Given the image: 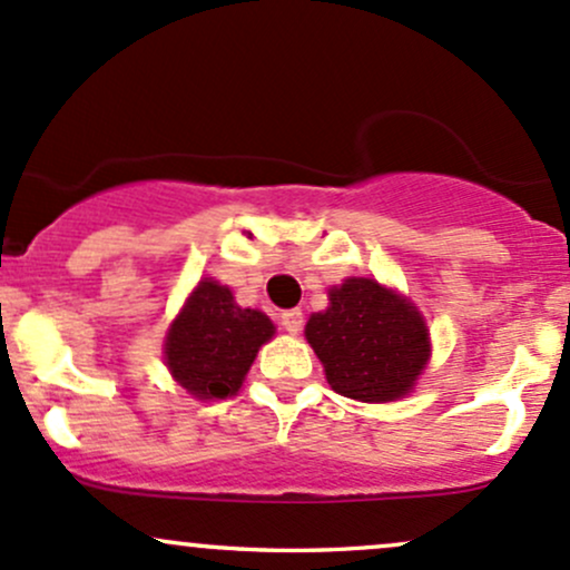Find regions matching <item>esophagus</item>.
<instances>
[{
	"instance_id": "esophagus-1",
	"label": "esophagus",
	"mask_w": 570,
	"mask_h": 570,
	"mask_svg": "<svg viewBox=\"0 0 570 570\" xmlns=\"http://www.w3.org/2000/svg\"><path fill=\"white\" fill-rule=\"evenodd\" d=\"M281 327H284L289 335H297L299 330H303V311L299 308L284 311V314H281Z\"/></svg>"
}]
</instances>
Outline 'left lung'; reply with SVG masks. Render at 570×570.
<instances>
[{
    "label": "left lung",
    "instance_id": "1",
    "mask_svg": "<svg viewBox=\"0 0 570 570\" xmlns=\"http://www.w3.org/2000/svg\"><path fill=\"white\" fill-rule=\"evenodd\" d=\"M330 386L362 403H390L414 386L430 356L428 330L409 299L371 278L330 292V308L305 324Z\"/></svg>",
    "mask_w": 570,
    "mask_h": 570
}]
</instances>
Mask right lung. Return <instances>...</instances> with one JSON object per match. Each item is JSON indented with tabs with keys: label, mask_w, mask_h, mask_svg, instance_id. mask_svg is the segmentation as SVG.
Listing matches in <instances>:
<instances>
[{
	"label": "right lung",
	"mask_w": 570,
	"mask_h": 570,
	"mask_svg": "<svg viewBox=\"0 0 570 570\" xmlns=\"http://www.w3.org/2000/svg\"><path fill=\"white\" fill-rule=\"evenodd\" d=\"M271 337L273 322L262 311L240 308L233 292L216 281H199L167 333L165 360L194 397H229Z\"/></svg>",
	"instance_id": "obj_1"
}]
</instances>
